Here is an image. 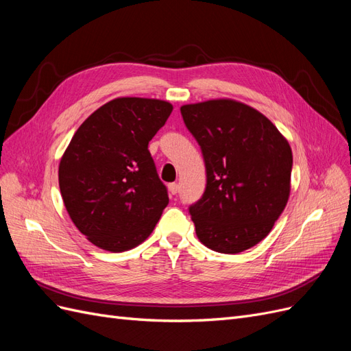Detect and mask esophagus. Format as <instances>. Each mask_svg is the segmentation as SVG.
<instances>
[{
    "mask_svg": "<svg viewBox=\"0 0 351 351\" xmlns=\"http://www.w3.org/2000/svg\"><path fill=\"white\" fill-rule=\"evenodd\" d=\"M168 189H169V193L171 195H177L178 193V184L177 183H171L168 186Z\"/></svg>",
    "mask_w": 351,
    "mask_h": 351,
    "instance_id": "esophagus-1",
    "label": "esophagus"
}]
</instances>
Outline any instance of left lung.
Instances as JSON below:
<instances>
[{
    "label": "left lung",
    "mask_w": 351,
    "mask_h": 351,
    "mask_svg": "<svg viewBox=\"0 0 351 351\" xmlns=\"http://www.w3.org/2000/svg\"><path fill=\"white\" fill-rule=\"evenodd\" d=\"M180 111L206 168L205 192L189 206L199 240L219 253L250 249L269 234L289 200V142L241 102L215 99Z\"/></svg>",
    "instance_id": "left-lung-1"
}]
</instances>
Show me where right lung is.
Wrapping results in <instances>:
<instances>
[{
  "label": "right lung",
  "mask_w": 351,
  "mask_h": 351,
  "mask_svg": "<svg viewBox=\"0 0 351 351\" xmlns=\"http://www.w3.org/2000/svg\"><path fill=\"white\" fill-rule=\"evenodd\" d=\"M173 105L119 98L102 105L74 133L58 182L74 226L95 246L124 252L141 244L168 205L147 145Z\"/></svg>",
  "instance_id": "obj_1"
}]
</instances>
